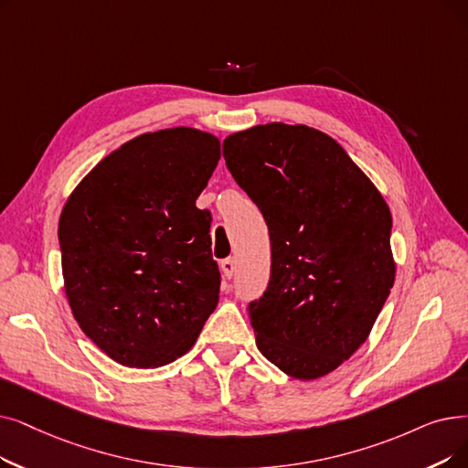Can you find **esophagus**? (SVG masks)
<instances>
[{
	"label": "esophagus",
	"mask_w": 468,
	"mask_h": 468,
	"mask_svg": "<svg viewBox=\"0 0 468 468\" xmlns=\"http://www.w3.org/2000/svg\"><path fill=\"white\" fill-rule=\"evenodd\" d=\"M221 271H223V275H226L228 279H231L233 277V273H235V260L233 258H226V260H221Z\"/></svg>",
	"instance_id": "obj_1"
}]
</instances>
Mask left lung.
<instances>
[{
  "label": "left lung",
  "mask_w": 468,
  "mask_h": 468,
  "mask_svg": "<svg viewBox=\"0 0 468 468\" xmlns=\"http://www.w3.org/2000/svg\"><path fill=\"white\" fill-rule=\"evenodd\" d=\"M223 158L270 229V282L249 306L256 346L292 378L329 375L367 340L390 294V208L346 151L308 126L231 133Z\"/></svg>",
  "instance_id": "1"
}]
</instances>
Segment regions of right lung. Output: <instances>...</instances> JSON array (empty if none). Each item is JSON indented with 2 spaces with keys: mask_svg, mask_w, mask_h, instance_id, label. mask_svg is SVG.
<instances>
[{
  "mask_svg": "<svg viewBox=\"0 0 468 468\" xmlns=\"http://www.w3.org/2000/svg\"><path fill=\"white\" fill-rule=\"evenodd\" d=\"M218 160L208 132L137 135L101 160L60 212L72 315L120 365L149 369L187 354L218 306L212 218L195 205Z\"/></svg>",
  "mask_w": 468,
  "mask_h": 468,
  "instance_id": "1",
  "label": "right lung"
}]
</instances>
